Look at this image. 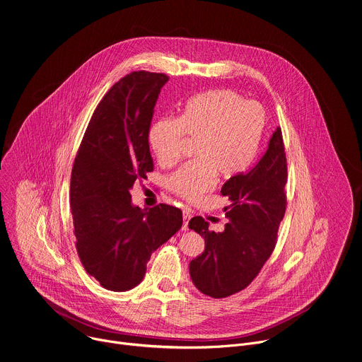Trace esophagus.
<instances>
[{"label":"esophagus","mask_w":362,"mask_h":362,"mask_svg":"<svg viewBox=\"0 0 362 362\" xmlns=\"http://www.w3.org/2000/svg\"><path fill=\"white\" fill-rule=\"evenodd\" d=\"M192 218V214L189 209H185L183 211V230H187V223H189V219Z\"/></svg>","instance_id":"1"}]
</instances>
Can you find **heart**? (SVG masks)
I'll list each match as a JSON object with an SVG mask.
<instances>
[{"label":"heart","instance_id":"b5f03b06","mask_svg":"<svg viewBox=\"0 0 362 362\" xmlns=\"http://www.w3.org/2000/svg\"><path fill=\"white\" fill-rule=\"evenodd\" d=\"M265 127L259 105L230 90H211L190 98L180 117L165 116L148 129V143L162 165L180 158L186 136L197 139V159L168 176V189L193 202L216 185L218 175L230 179L252 163Z\"/></svg>","mask_w":362,"mask_h":362}]
</instances>
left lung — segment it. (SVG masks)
<instances>
[{"label":"left lung","instance_id":"1","mask_svg":"<svg viewBox=\"0 0 362 362\" xmlns=\"http://www.w3.org/2000/svg\"><path fill=\"white\" fill-rule=\"evenodd\" d=\"M286 153L278 127L268 150L247 173L230 177L221 193L230 200L223 232L194 216L189 228L204 239V250L190 262V278L204 295L221 299L245 289L269 259L286 211Z\"/></svg>","mask_w":362,"mask_h":362}]
</instances>
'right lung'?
I'll list each match as a JSON object with an SVG mask.
<instances>
[{"label":"right lung","instance_id":"1","mask_svg":"<svg viewBox=\"0 0 362 362\" xmlns=\"http://www.w3.org/2000/svg\"><path fill=\"white\" fill-rule=\"evenodd\" d=\"M168 80L144 70L120 78L95 107L73 165L76 249L86 272L109 291L139 285L151 253L183 223L179 208L160 203L141 211L129 192L153 172L148 129Z\"/></svg>","mask_w":362,"mask_h":362}]
</instances>
